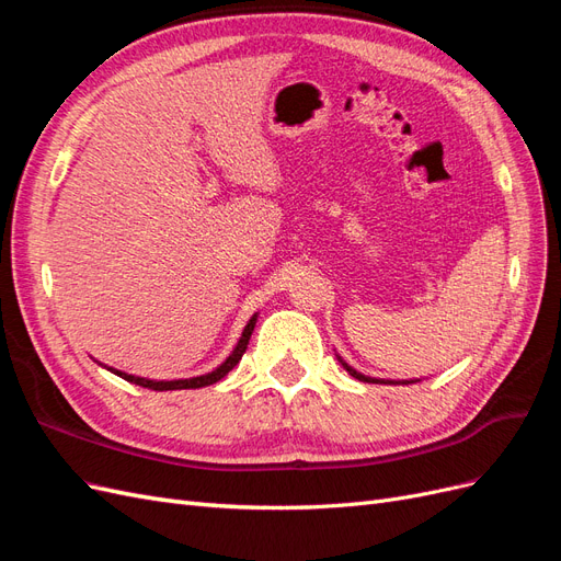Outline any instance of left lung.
Here are the masks:
<instances>
[{
  "mask_svg": "<svg viewBox=\"0 0 561 561\" xmlns=\"http://www.w3.org/2000/svg\"><path fill=\"white\" fill-rule=\"evenodd\" d=\"M336 360L342 363V367L348 371L351 377H355V379H358V381H365V383H416V381H421V379H402V381H393V379H377V377H365L363 371L353 369V367H351V365H348V363L342 358V355H336Z\"/></svg>",
  "mask_w": 561,
  "mask_h": 561,
  "instance_id": "8db88e82",
  "label": "left lung"
}]
</instances>
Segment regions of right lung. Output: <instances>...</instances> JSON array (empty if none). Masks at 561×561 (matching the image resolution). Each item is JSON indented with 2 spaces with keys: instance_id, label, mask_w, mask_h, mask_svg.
<instances>
[{
  "instance_id": "obj_1",
  "label": "right lung",
  "mask_w": 561,
  "mask_h": 561,
  "mask_svg": "<svg viewBox=\"0 0 561 561\" xmlns=\"http://www.w3.org/2000/svg\"><path fill=\"white\" fill-rule=\"evenodd\" d=\"M254 322H257V313H254L250 320H248V325L243 328V334H241V339H239V344L233 346V351L229 353V358L219 365V367H215L213 371H208V375H201V377H192V379H173V381H157V379H145V377H135V375H126V371H122V369H114V367H107V365H103V363H98V365H103V367H107L112 375H116V377H122V379H126V381H130V383H135V386H142V388H151V390H182V388H203V386H213V383H217L219 379H225L229 371L239 365V360L243 358V353H245V348H248V342H250V336H252V330H254Z\"/></svg>"
}]
</instances>
